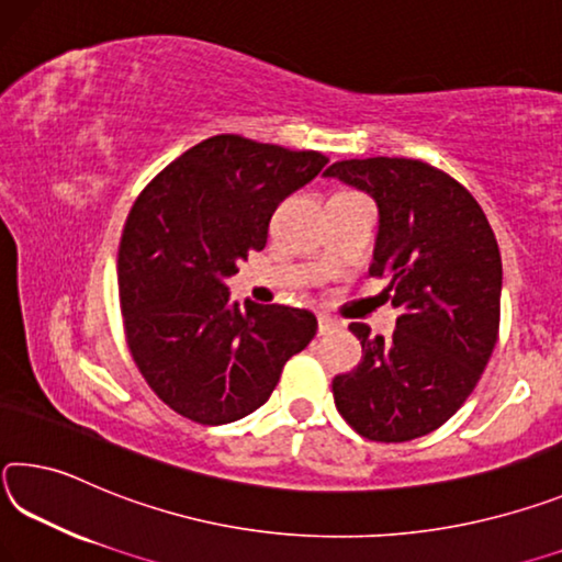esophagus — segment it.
<instances>
[{"label": "esophagus", "mask_w": 562, "mask_h": 562, "mask_svg": "<svg viewBox=\"0 0 562 562\" xmlns=\"http://www.w3.org/2000/svg\"><path fill=\"white\" fill-rule=\"evenodd\" d=\"M334 328H338L336 318H330L328 314H318V334L321 336H326L328 330H334Z\"/></svg>", "instance_id": "34e87169"}]
</instances>
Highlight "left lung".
Masks as SVG:
<instances>
[{
	"instance_id": "1",
	"label": "left lung",
	"mask_w": 562,
	"mask_h": 562,
	"mask_svg": "<svg viewBox=\"0 0 562 562\" xmlns=\"http://www.w3.org/2000/svg\"><path fill=\"white\" fill-rule=\"evenodd\" d=\"M324 177L375 201L368 276L389 281L385 299L401 311L391 338H373L366 324L348 326L363 358L334 379L336 408L381 443L428 436L473 393L498 341V241L461 183L423 161L346 159Z\"/></svg>"
}]
</instances>
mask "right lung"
Returning a JSON list of instances; mask_svg holds the SVG:
<instances>
[{
    "label": "right lung",
    "instance_id": "add662e5",
    "mask_svg": "<svg viewBox=\"0 0 562 562\" xmlns=\"http://www.w3.org/2000/svg\"><path fill=\"white\" fill-rule=\"evenodd\" d=\"M328 164L218 134L171 161L128 211L119 244L126 341L154 393L201 426L269 401L283 363L316 336L306 308L232 301L226 281L261 251L276 206Z\"/></svg>",
    "mask_w": 562,
    "mask_h": 562
}]
</instances>
